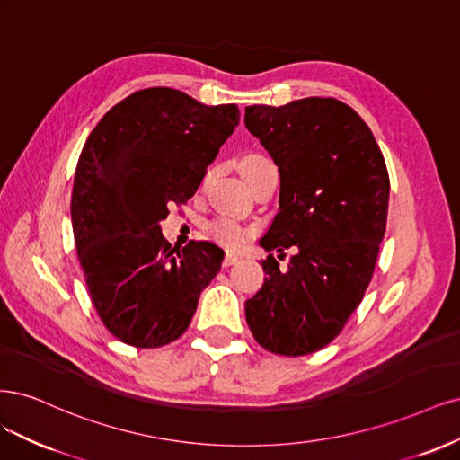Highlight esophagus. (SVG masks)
I'll use <instances>...</instances> for the list:
<instances>
[{"label": "esophagus", "mask_w": 460, "mask_h": 460, "mask_svg": "<svg viewBox=\"0 0 460 460\" xmlns=\"http://www.w3.org/2000/svg\"><path fill=\"white\" fill-rule=\"evenodd\" d=\"M239 260H241L239 254H234V252H227L226 258H224V268H229V265L239 263Z\"/></svg>", "instance_id": "1"}]
</instances>
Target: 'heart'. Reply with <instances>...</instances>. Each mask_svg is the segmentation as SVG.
I'll use <instances>...</instances> for the list:
<instances>
[{
  "label": "heart",
  "instance_id": "b5f03b06",
  "mask_svg": "<svg viewBox=\"0 0 460 460\" xmlns=\"http://www.w3.org/2000/svg\"><path fill=\"white\" fill-rule=\"evenodd\" d=\"M270 164V160L261 156V155H248L241 160L239 170L243 177H250V173H254L260 166ZM212 234L216 236V241L234 246L243 241V229L239 224H234L231 219H219L212 226Z\"/></svg>",
  "mask_w": 460,
  "mask_h": 460
}]
</instances>
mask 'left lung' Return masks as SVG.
Returning a JSON list of instances; mask_svg holds the SVG:
<instances>
[{
  "instance_id": "8db88e82",
  "label": "left lung",
  "mask_w": 460,
  "mask_h": 460,
  "mask_svg": "<svg viewBox=\"0 0 460 460\" xmlns=\"http://www.w3.org/2000/svg\"><path fill=\"white\" fill-rule=\"evenodd\" d=\"M244 112L280 175L279 214L260 246H296L287 270L263 260L268 277L244 304L246 323L261 348L298 358L332 342L361 304L386 231L390 177L373 131L342 101Z\"/></svg>"
}]
</instances>
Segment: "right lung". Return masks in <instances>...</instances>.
Segmentation results:
<instances>
[{"instance_id":"right-lung-1","label":"right lung","mask_w":460,"mask_h":460,"mask_svg":"<svg viewBox=\"0 0 460 460\" xmlns=\"http://www.w3.org/2000/svg\"><path fill=\"white\" fill-rule=\"evenodd\" d=\"M236 105H202L149 87L114 105L87 137L72 189V231L102 324L124 344L180 338L224 250L206 241L172 248L162 236L170 202H187L219 146L239 126Z\"/></svg>"}]
</instances>
